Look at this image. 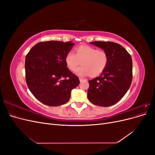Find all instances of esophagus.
I'll use <instances>...</instances> for the list:
<instances>
[{
    "instance_id": "esophagus-1",
    "label": "esophagus",
    "mask_w": 155,
    "mask_h": 155,
    "mask_svg": "<svg viewBox=\"0 0 155 155\" xmlns=\"http://www.w3.org/2000/svg\"><path fill=\"white\" fill-rule=\"evenodd\" d=\"M79 81H80V82H83V81H86V79H83V78H79Z\"/></svg>"
}]
</instances>
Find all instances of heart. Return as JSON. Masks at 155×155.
<instances>
[{"label":"heart","mask_w":155,"mask_h":155,"mask_svg":"<svg viewBox=\"0 0 155 155\" xmlns=\"http://www.w3.org/2000/svg\"><path fill=\"white\" fill-rule=\"evenodd\" d=\"M109 56L104 50L88 45L79 46L76 50V54L70 51L65 55L64 62L67 68L74 71L82 62V66L75 71L79 76H97L106 68Z\"/></svg>","instance_id":"obj_1"}]
</instances>
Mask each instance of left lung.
Masks as SVG:
<instances>
[{"instance_id":"left-lung-1","label":"left lung","mask_w":155,"mask_h":155,"mask_svg":"<svg viewBox=\"0 0 155 155\" xmlns=\"http://www.w3.org/2000/svg\"><path fill=\"white\" fill-rule=\"evenodd\" d=\"M104 50L109 61L100 76L89 80L88 100L101 107H109L118 102L127 92L133 79V61L122 46L112 42L90 43Z\"/></svg>"}]
</instances>
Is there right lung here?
Returning a JSON list of instances; mask_svg holds the SVG:
<instances>
[{"label": "right lung", "instance_id": "right-lung-1", "mask_svg": "<svg viewBox=\"0 0 155 155\" xmlns=\"http://www.w3.org/2000/svg\"><path fill=\"white\" fill-rule=\"evenodd\" d=\"M75 44L49 41L36 44L26 56V81L30 92L43 104L61 105L68 101L79 79L66 66L64 58Z\"/></svg>", "mask_w": 155, "mask_h": 155}]
</instances>
